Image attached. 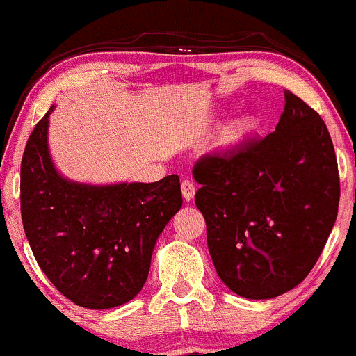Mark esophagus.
<instances>
[{
    "mask_svg": "<svg viewBox=\"0 0 356 356\" xmlns=\"http://www.w3.org/2000/svg\"><path fill=\"white\" fill-rule=\"evenodd\" d=\"M181 189L186 201H191V199L194 197V194H196V186H194V182L189 181V179H184V181H182Z\"/></svg>",
    "mask_w": 356,
    "mask_h": 356,
    "instance_id": "obj_1",
    "label": "esophagus"
}]
</instances>
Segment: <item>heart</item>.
<instances>
[{"label":"heart","mask_w":356,"mask_h":356,"mask_svg":"<svg viewBox=\"0 0 356 356\" xmlns=\"http://www.w3.org/2000/svg\"><path fill=\"white\" fill-rule=\"evenodd\" d=\"M245 131H247V124H245V123L235 124V127H232L228 131H226V135H225L226 142H235V140L240 138V136L243 135Z\"/></svg>","instance_id":"1"}]
</instances>
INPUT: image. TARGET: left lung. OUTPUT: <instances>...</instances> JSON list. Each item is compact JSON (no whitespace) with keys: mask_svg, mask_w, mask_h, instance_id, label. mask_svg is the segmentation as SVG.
I'll use <instances>...</instances> for the list:
<instances>
[{"mask_svg":"<svg viewBox=\"0 0 356 356\" xmlns=\"http://www.w3.org/2000/svg\"><path fill=\"white\" fill-rule=\"evenodd\" d=\"M275 131L202 155L196 206L222 282L247 299L299 286L323 253L339 204L334 147L321 116L284 91Z\"/></svg>","mask_w":356,"mask_h":356,"instance_id":"8db88e82","label":"left lung"}]
</instances>
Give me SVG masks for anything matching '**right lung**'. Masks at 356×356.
<instances>
[{
  "label": "right lung",
  "instance_id": "obj_1",
  "mask_svg": "<svg viewBox=\"0 0 356 356\" xmlns=\"http://www.w3.org/2000/svg\"><path fill=\"white\" fill-rule=\"evenodd\" d=\"M47 115L22 159L19 209L35 260L64 298L89 309L134 299L150 270L152 252L181 209L179 175L159 182L86 186L58 175L49 155Z\"/></svg>",
  "mask_w": 356,
  "mask_h": 356
}]
</instances>
